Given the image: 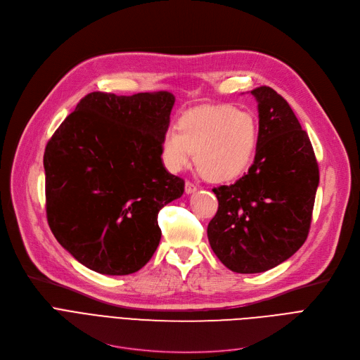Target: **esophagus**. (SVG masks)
Segmentation results:
<instances>
[{
	"label": "esophagus",
	"instance_id": "1",
	"mask_svg": "<svg viewBox=\"0 0 360 360\" xmlns=\"http://www.w3.org/2000/svg\"><path fill=\"white\" fill-rule=\"evenodd\" d=\"M195 191H197V185L193 184V182H190V181H186V182H185V193H186V194H193V193H195Z\"/></svg>",
	"mask_w": 360,
	"mask_h": 360
}]
</instances>
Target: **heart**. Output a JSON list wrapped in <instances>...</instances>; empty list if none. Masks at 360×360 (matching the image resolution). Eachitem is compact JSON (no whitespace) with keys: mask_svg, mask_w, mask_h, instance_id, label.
I'll return each instance as SVG.
<instances>
[{"mask_svg":"<svg viewBox=\"0 0 360 360\" xmlns=\"http://www.w3.org/2000/svg\"><path fill=\"white\" fill-rule=\"evenodd\" d=\"M259 125L250 112L233 106H205L185 112L176 129L162 139L166 166L179 172L195 160L202 174L213 181H231L247 172L255 159Z\"/></svg>","mask_w":360,"mask_h":360,"instance_id":"1","label":"heart"}]
</instances>
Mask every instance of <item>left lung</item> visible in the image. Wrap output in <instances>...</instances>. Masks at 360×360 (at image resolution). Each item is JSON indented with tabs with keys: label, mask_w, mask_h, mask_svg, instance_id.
<instances>
[{
	"label": "left lung",
	"mask_w": 360,
	"mask_h": 360,
	"mask_svg": "<svg viewBox=\"0 0 360 360\" xmlns=\"http://www.w3.org/2000/svg\"><path fill=\"white\" fill-rule=\"evenodd\" d=\"M251 94L259 118L255 159L235 184L213 188L219 209L207 228L217 258L240 274L274 269L304 245L319 184L311 140L289 103L267 86Z\"/></svg>",
	"instance_id": "1"
}]
</instances>
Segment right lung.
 <instances>
[{
    "mask_svg": "<svg viewBox=\"0 0 360 360\" xmlns=\"http://www.w3.org/2000/svg\"><path fill=\"white\" fill-rule=\"evenodd\" d=\"M175 96L93 91L64 120L44 155L49 228L75 259L127 276L153 257L158 214L184 194V179L162 162Z\"/></svg>",
    "mask_w": 360,
    "mask_h": 360,
    "instance_id": "add662e5",
    "label": "right lung"
}]
</instances>
